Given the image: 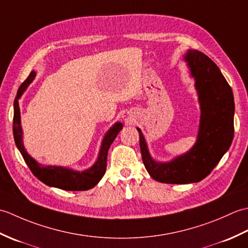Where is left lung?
Listing matches in <instances>:
<instances>
[{
  "mask_svg": "<svg viewBox=\"0 0 248 248\" xmlns=\"http://www.w3.org/2000/svg\"><path fill=\"white\" fill-rule=\"evenodd\" d=\"M186 61L195 78L202 119L198 140L187 154L170 163L151 159L143 134L140 147L143 163L149 175L163 183L199 182L211 172L229 149L233 139V93L215 62L197 50H188Z\"/></svg>",
  "mask_w": 248,
  "mask_h": 248,
  "instance_id": "obj_1",
  "label": "left lung"
}]
</instances>
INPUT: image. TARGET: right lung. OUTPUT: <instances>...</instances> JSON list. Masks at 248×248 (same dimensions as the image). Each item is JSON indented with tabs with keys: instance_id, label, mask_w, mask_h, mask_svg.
<instances>
[{
	"instance_id": "obj_1",
	"label": "right lung",
	"mask_w": 248,
	"mask_h": 248,
	"mask_svg": "<svg viewBox=\"0 0 248 248\" xmlns=\"http://www.w3.org/2000/svg\"><path fill=\"white\" fill-rule=\"evenodd\" d=\"M35 75V71H31L30 73L28 78L21 84V86L18 89L17 97L15 99L13 131L16 145H17L19 151L22 155L25 163L30 167L31 171L33 172V175L37 179H39L41 182L46 184V186L59 187L65 189V191H86V189L93 187L101 180V178L105 173L108 148L116 139V136L120 132V130L123 129V124L120 123H116L109 129V131L103 139L98 160L94 163V165L92 168H89V170L80 172L60 166H40L33 157H31L28 155V152L24 149L22 141V129H21L20 124V109L18 103V99L23 93L29 84L33 81Z\"/></svg>"
}]
</instances>
